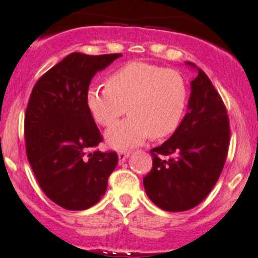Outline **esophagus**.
<instances>
[{
	"label": "esophagus",
	"mask_w": 258,
	"mask_h": 258,
	"mask_svg": "<svg viewBox=\"0 0 258 258\" xmlns=\"http://www.w3.org/2000/svg\"><path fill=\"white\" fill-rule=\"evenodd\" d=\"M130 154H131V152H128V150H120L119 154H117V156H119V160L121 162L125 161V160L128 158Z\"/></svg>",
	"instance_id": "obj_1"
}]
</instances>
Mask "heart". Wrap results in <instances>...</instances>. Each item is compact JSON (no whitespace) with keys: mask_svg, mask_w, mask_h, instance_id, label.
<instances>
[{"mask_svg":"<svg viewBox=\"0 0 258 258\" xmlns=\"http://www.w3.org/2000/svg\"><path fill=\"white\" fill-rule=\"evenodd\" d=\"M105 86L90 87L86 94L94 120L110 127L126 110L131 115L106 132L110 147H135L149 136L165 138L178 128L188 102V87L176 70L131 61L110 74Z\"/></svg>","mask_w":258,"mask_h":258,"instance_id":"heart-1","label":"heart"}]
</instances>
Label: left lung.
I'll return each instance as SVG.
<instances>
[{
	"label": "left lung",
	"instance_id": "8db88e82",
	"mask_svg": "<svg viewBox=\"0 0 258 258\" xmlns=\"http://www.w3.org/2000/svg\"><path fill=\"white\" fill-rule=\"evenodd\" d=\"M190 85L188 112L173 135L150 150L153 167L143 178L149 199L170 212L186 211L205 199L220 178L229 147V119L220 93L200 68Z\"/></svg>",
	"mask_w": 258,
	"mask_h": 258
}]
</instances>
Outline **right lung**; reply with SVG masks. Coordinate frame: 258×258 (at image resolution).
Listing matches in <instances>:
<instances>
[{
	"instance_id": "1",
	"label": "right lung",
	"mask_w": 258,
	"mask_h": 258,
	"mask_svg": "<svg viewBox=\"0 0 258 258\" xmlns=\"http://www.w3.org/2000/svg\"><path fill=\"white\" fill-rule=\"evenodd\" d=\"M121 55L74 52L32 88L24 121L26 156L43 193L63 209L96 205L117 165L116 152H90L103 137L86 94L93 76Z\"/></svg>"
}]
</instances>
